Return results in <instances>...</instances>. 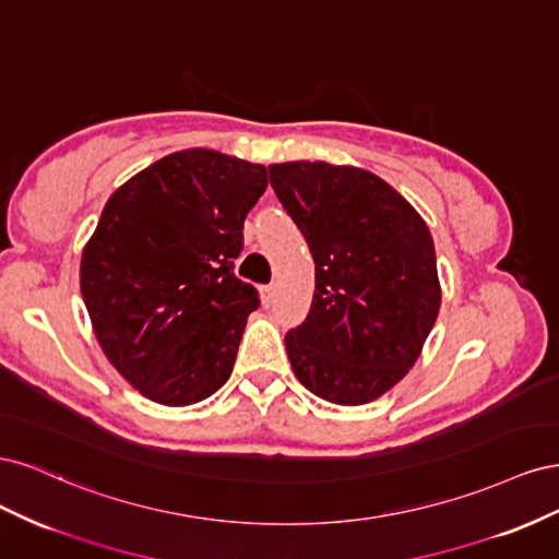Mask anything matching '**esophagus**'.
I'll return each instance as SVG.
<instances>
[{
	"label": "esophagus",
	"instance_id": "34e87169",
	"mask_svg": "<svg viewBox=\"0 0 559 559\" xmlns=\"http://www.w3.org/2000/svg\"><path fill=\"white\" fill-rule=\"evenodd\" d=\"M261 298H263V306H265V308L273 306V300H275V284L261 286Z\"/></svg>",
	"mask_w": 559,
	"mask_h": 559
}]
</instances>
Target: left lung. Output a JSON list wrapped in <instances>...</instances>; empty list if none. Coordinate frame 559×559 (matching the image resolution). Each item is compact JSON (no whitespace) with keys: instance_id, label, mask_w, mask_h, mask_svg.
Returning a JSON list of instances; mask_svg holds the SVG:
<instances>
[{"instance_id":"left-lung-1","label":"left lung","mask_w":559,"mask_h":559,"mask_svg":"<svg viewBox=\"0 0 559 559\" xmlns=\"http://www.w3.org/2000/svg\"><path fill=\"white\" fill-rule=\"evenodd\" d=\"M267 173L314 259L310 312L284 337L294 373L324 401H373L408 373L436 324L431 233L408 200L357 167L296 160Z\"/></svg>"}]
</instances>
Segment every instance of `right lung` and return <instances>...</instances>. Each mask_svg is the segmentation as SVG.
I'll return each instance as SVG.
<instances>
[{
    "mask_svg": "<svg viewBox=\"0 0 559 559\" xmlns=\"http://www.w3.org/2000/svg\"><path fill=\"white\" fill-rule=\"evenodd\" d=\"M263 165L177 151L103 210L81 259V296L107 359L163 405L212 396L233 373L257 286L235 277Z\"/></svg>",
    "mask_w": 559,
    "mask_h": 559,
    "instance_id": "obj_1",
    "label": "right lung"
}]
</instances>
